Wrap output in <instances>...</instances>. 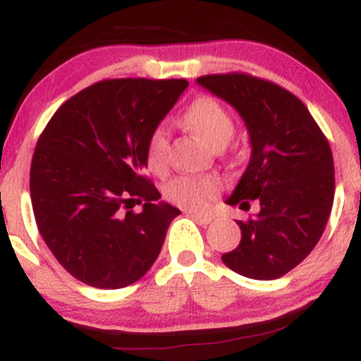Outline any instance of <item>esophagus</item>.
Here are the masks:
<instances>
[{
  "instance_id": "1",
  "label": "esophagus",
  "mask_w": 361,
  "mask_h": 361,
  "mask_svg": "<svg viewBox=\"0 0 361 361\" xmlns=\"http://www.w3.org/2000/svg\"><path fill=\"white\" fill-rule=\"evenodd\" d=\"M188 215H192L197 222L200 224H210L214 221V215L212 214H202V212H188Z\"/></svg>"
}]
</instances>
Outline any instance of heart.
Wrapping results in <instances>:
<instances>
[{"label":"heart","instance_id":"obj_1","mask_svg":"<svg viewBox=\"0 0 361 361\" xmlns=\"http://www.w3.org/2000/svg\"><path fill=\"white\" fill-rule=\"evenodd\" d=\"M185 122L197 135L215 149L233 139L235 122L231 111L214 97H200L185 111ZM147 168L164 175L169 166V135L163 126L151 132L146 146ZM219 181L212 176H176L164 186L168 202L183 209H202L219 192Z\"/></svg>","mask_w":361,"mask_h":361}]
</instances>
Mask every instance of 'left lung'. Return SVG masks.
<instances>
[{"mask_svg":"<svg viewBox=\"0 0 361 361\" xmlns=\"http://www.w3.org/2000/svg\"><path fill=\"white\" fill-rule=\"evenodd\" d=\"M197 82L239 111L251 159L229 205L258 214L238 221L241 243L222 261L255 280H275L309 256L326 229L334 200V163L326 135L288 90L246 73L209 74Z\"/></svg>","mask_w":361,"mask_h":361,"instance_id":"1","label":"left lung"}]
</instances>
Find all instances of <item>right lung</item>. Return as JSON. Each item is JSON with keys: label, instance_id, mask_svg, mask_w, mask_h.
Returning a JSON list of instances; mask_svg holds the SVG:
<instances>
[{"label": "right lung", "instance_id": "1", "mask_svg": "<svg viewBox=\"0 0 361 361\" xmlns=\"http://www.w3.org/2000/svg\"><path fill=\"white\" fill-rule=\"evenodd\" d=\"M186 80H103L59 106L37 140L30 197L39 233L69 275L123 288L152 267L180 210L144 175L146 146ZM145 200L143 212L128 211Z\"/></svg>", "mask_w": 361, "mask_h": 361}]
</instances>
